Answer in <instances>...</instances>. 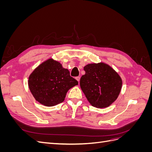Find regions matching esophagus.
<instances>
[{
  "label": "esophagus",
  "instance_id": "1",
  "mask_svg": "<svg viewBox=\"0 0 152 152\" xmlns=\"http://www.w3.org/2000/svg\"><path fill=\"white\" fill-rule=\"evenodd\" d=\"M75 79L78 81V82H79H79H80V77H77L75 78Z\"/></svg>",
  "mask_w": 152,
  "mask_h": 152
}]
</instances>
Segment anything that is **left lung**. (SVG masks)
<instances>
[{
  "instance_id": "8db88e82",
  "label": "left lung",
  "mask_w": 152,
  "mask_h": 152,
  "mask_svg": "<svg viewBox=\"0 0 152 152\" xmlns=\"http://www.w3.org/2000/svg\"><path fill=\"white\" fill-rule=\"evenodd\" d=\"M80 86L90 104L98 108L108 107L118 97L122 80L118 73L108 64L91 63L84 67Z\"/></svg>"
}]
</instances>
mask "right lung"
Wrapping results in <instances>:
<instances>
[{
    "label": "right lung",
    "instance_id": "1",
    "mask_svg": "<svg viewBox=\"0 0 152 152\" xmlns=\"http://www.w3.org/2000/svg\"><path fill=\"white\" fill-rule=\"evenodd\" d=\"M28 85L37 102L53 107L65 100L68 90L77 86L78 81L70 77V72L60 63L49 58L30 73Z\"/></svg>",
    "mask_w": 152,
    "mask_h": 152
}]
</instances>
